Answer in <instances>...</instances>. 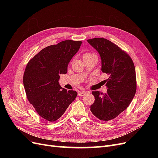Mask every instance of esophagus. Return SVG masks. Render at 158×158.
<instances>
[{"mask_svg":"<svg viewBox=\"0 0 158 158\" xmlns=\"http://www.w3.org/2000/svg\"><path fill=\"white\" fill-rule=\"evenodd\" d=\"M85 94H86V92H79L78 94L79 96H84V95H85Z\"/></svg>","mask_w":158,"mask_h":158,"instance_id":"34e87169","label":"esophagus"}]
</instances>
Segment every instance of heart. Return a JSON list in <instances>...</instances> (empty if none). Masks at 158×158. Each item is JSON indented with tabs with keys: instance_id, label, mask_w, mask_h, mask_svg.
Here are the masks:
<instances>
[{
	"instance_id": "heart-1",
	"label": "heart",
	"mask_w": 158,
	"mask_h": 158,
	"mask_svg": "<svg viewBox=\"0 0 158 158\" xmlns=\"http://www.w3.org/2000/svg\"><path fill=\"white\" fill-rule=\"evenodd\" d=\"M92 55H94V53H91V52H85V53H84V55H83V57L88 56Z\"/></svg>"
}]
</instances>
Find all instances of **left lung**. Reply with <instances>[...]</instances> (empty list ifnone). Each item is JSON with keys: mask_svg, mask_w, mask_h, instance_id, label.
Instances as JSON below:
<instances>
[{"mask_svg": "<svg viewBox=\"0 0 158 158\" xmlns=\"http://www.w3.org/2000/svg\"><path fill=\"white\" fill-rule=\"evenodd\" d=\"M88 42L102 59V70L109 78L107 92H92L94 103L90 106L94 115L102 121L116 118L128 107L136 91L135 64L131 57L113 42L104 38H94Z\"/></svg>", "mask_w": 158, "mask_h": 158, "instance_id": "left-lung-1", "label": "left lung"}]
</instances>
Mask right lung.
Returning <instances> with one entry per match:
<instances>
[{"label": "right lung", "instance_id": "obj_1", "mask_svg": "<svg viewBox=\"0 0 158 158\" xmlns=\"http://www.w3.org/2000/svg\"><path fill=\"white\" fill-rule=\"evenodd\" d=\"M82 41L65 40L45 47L28 62L23 77L26 96L39 115L54 122L65 112L77 96L74 90L62 89L60 74L79 50Z\"/></svg>", "mask_w": 158, "mask_h": 158}]
</instances>
